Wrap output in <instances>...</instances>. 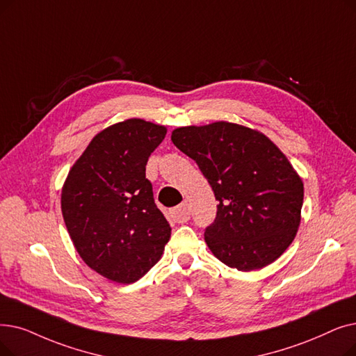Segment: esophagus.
I'll return each instance as SVG.
<instances>
[{"label": "esophagus", "mask_w": 356, "mask_h": 356, "mask_svg": "<svg viewBox=\"0 0 356 356\" xmlns=\"http://www.w3.org/2000/svg\"><path fill=\"white\" fill-rule=\"evenodd\" d=\"M172 218L177 222V224H184L191 220V208L186 202L180 204L179 207L172 209Z\"/></svg>", "instance_id": "34e87169"}]
</instances>
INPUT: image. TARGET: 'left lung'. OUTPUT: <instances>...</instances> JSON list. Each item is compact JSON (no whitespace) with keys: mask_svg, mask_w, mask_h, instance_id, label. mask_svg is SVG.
I'll return each instance as SVG.
<instances>
[{"mask_svg":"<svg viewBox=\"0 0 356 356\" xmlns=\"http://www.w3.org/2000/svg\"><path fill=\"white\" fill-rule=\"evenodd\" d=\"M196 161L218 200L205 241L222 264L261 269L292 243L301 221L304 184L268 136L237 123L215 122L172 132Z\"/></svg>","mask_w":356,"mask_h":356,"instance_id":"left-lung-1","label":"left lung"}]
</instances>
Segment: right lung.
Returning a JSON list of instances; mask_svg holds the SVG:
<instances>
[{"mask_svg": "<svg viewBox=\"0 0 356 356\" xmlns=\"http://www.w3.org/2000/svg\"><path fill=\"white\" fill-rule=\"evenodd\" d=\"M165 134L143 119L106 128L75 161L63 188L60 208L76 252L113 282L143 277L172 234L145 177L148 157Z\"/></svg>", "mask_w": 356, "mask_h": 356, "instance_id": "right-lung-1", "label": "right lung"}]
</instances>
